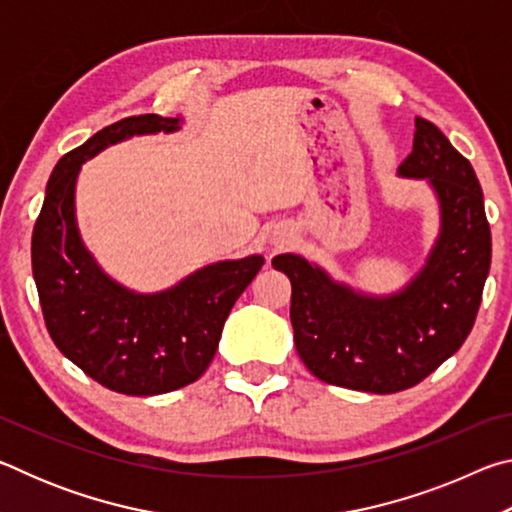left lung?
<instances>
[{
	"mask_svg": "<svg viewBox=\"0 0 512 512\" xmlns=\"http://www.w3.org/2000/svg\"><path fill=\"white\" fill-rule=\"evenodd\" d=\"M402 178L427 180L440 207V232L420 273L391 296L336 282L305 257H273L291 280L296 350L311 375L366 393L406 391L465 343L490 271L492 239L472 164L431 121L415 117Z\"/></svg>",
	"mask_w": 512,
	"mask_h": 512,
	"instance_id": "1",
	"label": "left lung"
}]
</instances>
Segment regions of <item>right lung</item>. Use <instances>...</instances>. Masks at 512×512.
I'll use <instances>...</instances> for the list:
<instances>
[{
  "label": "right lung",
  "mask_w": 512,
  "mask_h": 512,
  "mask_svg": "<svg viewBox=\"0 0 512 512\" xmlns=\"http://www.w3.org/2000/svg\"><path fill=\"white\" fill-rule=\"evenodd\" d=\"M180 117L115 121L51 171L33 228L31 264L51 341L85 375L124 395L178 391L214 359L232 305L264 266L262 255L198 268L176 287L137 293L101 271L83 246L74 192L81 164L133 135L176 133Z\"/></svg>",
  "instance_id": "1"
}]
</instances>
